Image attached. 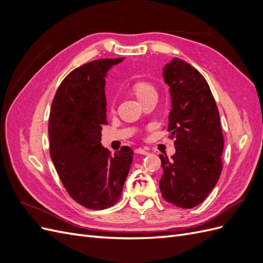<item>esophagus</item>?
<instances>
[{
	"instance_id": "obj_1",
	"label": "esophagus",
	"mask_w": 263,
	"mask_h": 263,
	"mask_svg": "<svg viewBox=\"0 0 263 263\" xmlns=\"http://www.w3.org/2000/svg\"><path fill=\"white\" fill-rule=\"evenodd\" d=\"M135 153L138 154V155H148V154H149L147 150L142 149V148H137V149H135Z\"/></svg>"
}]
</instances>
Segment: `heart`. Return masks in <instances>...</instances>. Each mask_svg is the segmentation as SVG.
<instances>
[{
  "instance_id": "b5f03b06",
  "label": "heart",
  "mask_w": 263,
  "mask_h": 263,
  "mask_svg": "<svg viewBox=\"0 0 263 263\" xmlns=\"http://www.w3.org/2000/svg\"><path fill=\"white\" fill-rule=\"evenodd\" d=\"M133 91L140 102L151 97V95H157V92H156V89L154 87V85L148 83V82H145V81H140V82L135 83L133 85Z\"/></svg>"
}]
</instances>
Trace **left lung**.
<instances>
[{"label": "left lung", "mask_w": 263, "mask_h": 263, "mask_svg": "<svg viewBox=\"0 0 263 263\" xmlns=\"http://www.w3.org/2000/svg\"><path fill=\"white\" fill-rule=\"evenodd\" d=\"M163 77L170 86L168 130L176 154L170 159L159 156L163 169L159 186L166 202L192 209L208 197L221 173L219 112L208 81L190 63L174 58L165 65Z\"/></svg>", "instance_id": "obj_1"}]
</instances>
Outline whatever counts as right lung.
<instances>
[{
    "mask_svg": "<svg viewBox=\"0 0 263 263\" xmlns=\"http://www.w3.org/2000/svg\"><path fill=\"white\" fill-rule=\"evenodd\" d=\"M123 60L98 59L72 70L51 104V160L69 195L90 210L108 209L121 198L133 162L129 147L112 155L101 145L102 126L107 125L104 78Z\"/></svg>",
    "mask_w": 263,
    "mask_h": 263,
    "instance_id": "add662e5",
    "label": "right lung"
}]
</instances>
